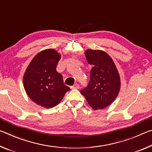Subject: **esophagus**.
Returning a JSON list of instances; mask_svg holds the SVG:
<instances>
[{"label": "esophagus", "mask_w": 152, "mask_h": 152, "mask_svg": "<svg viewBox=\"0 0 152 152\" xmlns=\"http://www.w3.org/2000/svg\"><path fill=\"white\" fill-rule=\"evenodd\" d=\"M79 88H80V86L78 84H74L73 86H71L72 89H78Z\"/></svg>", "instance_id": "esophagus-1"}]
</instances>
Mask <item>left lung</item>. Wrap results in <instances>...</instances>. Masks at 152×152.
Returning a JSON list of instances; mask_svg holds the SVG:
<instances>
[{
    "instance_id": "8db88e82",
    "label": "left lung",
    "mask_w": 152,
    "mask_h": 152,
    "mask_svg": "<svg viewBox=\"0 0 152 152\" xmlns=\"http://www.w3.org/2000/svg\"><path fill=\"white\" fill-rule=\"evenodd\" d=\"M84 54L93 67L88 86L80 92L94 110L102 109L111 104L119 94V74L112 58L104 51L87 50Z\"/></svg>"
}]
</instances>
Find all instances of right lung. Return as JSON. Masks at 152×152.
<instances>
[{"label":"right lung","instance_id":"add662e5","mask_svg":"<svg viewBox=\"0 0 152 152\" xmlns=\"http://www.w3.org/2000/svg\"><path fill=\"white\" fill-rule=\"evenodd\" d=\"M61 55L53 49L40 51L28 66L23 85L27 94L36 104L52 108L60 103L70 88L64 84L63 76L56 71Z\"/></svg>","mask_w":152,"mask_h":152}]
</instances>
